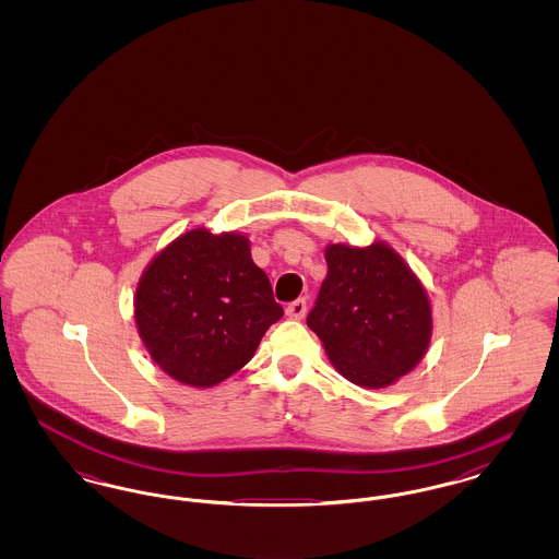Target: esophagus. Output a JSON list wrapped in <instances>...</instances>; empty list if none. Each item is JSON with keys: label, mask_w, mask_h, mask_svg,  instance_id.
<instances>
[{"label": "esophagus", "mask_w": 559, "mask_h": 559, "mask_svg": "<svg viewBox=\"0 0 559 559\" xmlns=\"http://www.w3.org/2000/svg\"><path fill=\"white\" fill-rule=\"evenodd\" d=\"M287 317H292V319L297 320L306 317V299H304V297L295 299V301H292V304L287 306Z\"/></svg>", "instance_id": "esophagus-1"}]
</instances>
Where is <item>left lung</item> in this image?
I'll use <instances>...</instances> for the list:
<instances>
[{
    "instance_id": "8db88e82",
    "label": "left lung",
    "mask_w": 559,
    "mask_h": 559,
    "mask_svg": "<svg viewBox=\"0 0 559 559\" xmlns=\"http://www.w3.org/2000/svg\"><path fill=\"white\" fill-rule=\"evenodd\" d=\"M308 326L346 379L385 388L413 371L431 335V308L415 274L383 242L331 245Z\"/></svg>"
}]
</instances>
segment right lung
<instances>
[{
  "label": "right lung",
  "instance_id": "add662e5",
  "mask_svg": "<svg viewBox=\"0 0 559 559\" xmlns=\"http://www.w3.org/2000/svg\"><path fill=\"white\" fill-rule=\"evenodd\" d=\"M281 317L249 240L203 228L165 247L135 292V324L148 354L194 388H212L242 369Z\"/></svg>",
  "mask_w": 559,
  "mask_h": 559
}]
</instances>
